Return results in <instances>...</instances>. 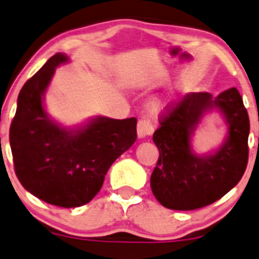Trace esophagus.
Masks as SVG:
<instances>
[{"instance_id": "34e87169", "label": "esophagus", "mask_w": 259, "mask_h": 259, "mask_svg": "<svg viewBox=\"0 0 259 259\" xmlns=\"http://www.w3.org/2000/svg\"><path fill=\"white\" fill-rule=\"evenodd\" d=\"M137 132H138V137L145 138L154 132V126H153V124L150 122L149 119H147V117H142V119L138 121Z\"/></svg>"}]
</instances>
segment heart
<instances>
[{
  "label": "heart",
  "instance_id": "heart-1",
  "mask_svg": "<svg viewBox=\"0 0 259 259\" xmlns=\"http://www.w3.org/2000/svg\"><path fill=\"white\" fill-rule=\"evenodd\" d=\"M160 109H162V104H160V102H154V104L152 105L153 111H159Z\"/></svg>",
  "mask_w": 259,
  "mask_h": 259
}]
</instances>
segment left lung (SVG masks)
<instances>
[{
	"mask_svg": "<svg viewBox=\"0 0 259 259\" xmlns=\"http://www.w3.org/2000/svg\"><path fill=\"white\" fill-rule=\"evenodd\" d=\"M214 107L226 116L228 138L214 155L199 157L190 150V134L203 112ZM159 124L153 134L159 158L150 187L164 207L187 211L207 206L243 177L248 163L249 117L235 87L215 99L207 92L186 95L165 106Z\"/></svg>",
	"mask_w": 259,
	"mask_h": 259,
	"instance_id": "obj_1",
	"label": "left lung"
}]
</instances>
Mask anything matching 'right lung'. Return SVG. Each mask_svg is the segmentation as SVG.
Masks as SVG:
<instances>
[{
    "label": "right lung",
    "mask_w": 259,
    "mask_h": 259,
    "mask_svg": "<svg viewBox=\"0 0 259 259\" xmlns=\"http://www.w3.org/2000/svg\"><path fill=\"white\" fill-rule=\"evenodd\" d=\"M67 60L57 53L22 86L10 145L15 173L25 190L68 209L86 205L101 190L112 163L137 140V119L99 116L74 132L52 121L42 97L55 67Z\"/></svg>",
    "instance_id": "obj_1"
}]
</instances>
